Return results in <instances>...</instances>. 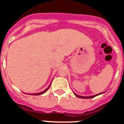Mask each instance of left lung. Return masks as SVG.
<instances>
[{
  "label": "left lung",
  "mask_w": 124,
  "mask_h": 124,
  "mask_svg": "<svg viewBox=\"0 0 124 124\" xmlns=\"http://www.w3.org/2000/svg\"><path fill=\"white\" fill-rule=\"evenodd\" d=\"M101 94H103V93H100V94H98L94 95V96H79V95L77 94H75V93H74V94L75 95V96H76L77 97H78V98H83V99H89V98H94V97L97 96H98V95Z\"/></svg>",
  "instance_id": "left-lung-1"
}]
</instances>
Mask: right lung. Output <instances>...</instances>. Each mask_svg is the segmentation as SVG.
<instances>
[{
	"instance_id": "add662e5",
	"label": "right lung",
	"mask_w": 124,
	"mask_h": 124,
	"mask_svg": "<svg viewBox=\"0 0 124 124\" xmlns=\"http://www.w3.org/2000/svg\"><path fill=\"white\" fill-rule=\"evenodd\" d=\"M51 84L49 85V86L47 88V89H46V90H44V91L41 92V93H35V94H31V95H41V94H44V93H46V92L47 91L48 89H49V88L50 87V86H51Z\"/></svg>"
}]
</instances>
